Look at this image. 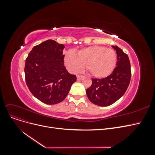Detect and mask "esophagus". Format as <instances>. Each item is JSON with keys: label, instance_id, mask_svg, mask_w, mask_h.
I'll return each mask as SVG.
<instances>
[{"label": "esophagus", "instance_id": "obj_1", "mask_svg": "<svg viewBox=\"0 0 155 155\" xmlns=\"http://www.w3.org/2000/svg\"><path fill=\"white\" fill-rule=\"evenodd\" d=\"M84 78L83 76H81V75H78L77 76V79L78 80H81V79H83Z\"/></svg>", "mask_w": 155, "mask_h": 155}]
</instances>
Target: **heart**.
<instances>
[{
  "label": "heart",
  "instance_id": "heart-1",
  "mask_svg": "<svg viewBox=\"0 0 155 155\" xmlns=\"http://www.w3.org/2000/svg\"><path fill=\"white\" fill-rule=\"evenodd\" d=\"M64 64L72 73L83 71L86 68L91 76L101 78L109 75L116 63V54L112 49L93 46L79 50L78 55L68 51L64 58Z\"/></svg>",
  "mask_w": 155,
  "mask_h": 155
}]
</instances>
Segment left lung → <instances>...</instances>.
Segmentation results:
<instances>
[{"label":"left lung","mask_w":155,"mask_h":155,"mask_svg":"<svg viewBox=\"0 0 155 155\" xmlns=\"http://www.w3.org/2000/svg\"><path fill=\"white\" fill-rule=\"evenodd\" d=\"M117 54V66L105 78L92 79V85L86 90L88 100L98 106L113 104L127 89L131 78L130 61L127 54L117 46H112Z\"/></svg>","instance_id":"8db88e82"}]
</instances>
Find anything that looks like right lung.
Here are the masks:
<instances>
[{
    "mask_svg": "<svg viewBox=\"0 0 155 155\" xmlns=\"http://www.w3.org/2000/svg\"><path fill=\"white\" fill-rule=\"evenodd\" d=\"M64 46L49 39L35 46L26 59V85L36 98L44 104L54 105L63 101L76 76L64 66Z\"/></svg>",
    "mask_w": 155,
    "mask_h": 155,
    "instance_id": "obj_1",
    "label": "right lung"
}]
</instances>
